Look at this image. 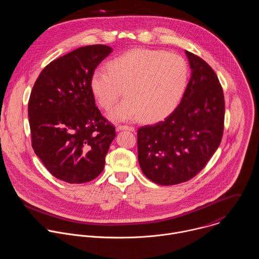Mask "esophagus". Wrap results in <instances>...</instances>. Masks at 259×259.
Returning <instances> with one entry per match:
<instances>
[{
  "mask_svg": "<svg viewBox=\"0 0 259 259\" xmlns=\"http://www.w3.org/2000/svg\"><path fill=\"white\" fill-rule=\"evenodd\" d=\"M117 130H118V131L128 130V131L133 132V131H134V127H130V126H127V125H120V126H118V127H117Z\"/></svg>",
  "mask_w": 259,
  "mask_h": 259,
  "instance_id": "esophagus-1",
  "label": "esophagus"
}]
</instances>
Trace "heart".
<instances>
[{"label":"heart","instance_id":"heart-1","mask_svg":"<svg viewBox=\"0 0 259 259\" xmlns=\"http://www.w3.org/2000/svg\"><path fill=\"white\" fill-rule=\"evenodd\" d=\"M96 69L90 79L91 92L103 109L126 97L108 117L113 121L139 119L157 123L179 104L189 82V65L181 56L163 50L134 49Z\"/></svg>","mask_w":259,"mask_h":259}]
</instances>
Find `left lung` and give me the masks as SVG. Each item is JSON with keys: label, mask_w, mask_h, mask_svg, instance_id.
<instances>
[{"label": "left lung", "mask_w": 259, "mask_h": 259, "mask_svg": "<svg viewBox=\"0 0 259 259\" xmlns=\"http://www.w3.org/2000/svg\"><path fill=\"white\" fill-rule=\"evenodd\" d=\"M192 77L174 112L137 131L138 162L143 174L160 186L195 177L218 149L224 134L225 96L211 66L186 51Z\"/></svg>", "instance_id": "1"}]
</instances>
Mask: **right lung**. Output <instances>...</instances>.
<instances>
[{"mask_svg": "<svg viewBox=\"0 0 259 259\" xmlns=\"http://www.w3.org/2000/svg\"><path fill=\"white\" fill-rule=\"evenodd\" d=\"M113 49L91 45L50 62L28 100L31 146L47 170L68 183H85L103 170L115 127L100 113L90 89L97 65Z\"/></svg>", "mask_w": 259, "mask_h": 259, "instance_id": "1", "label": "right lung"}]
</instances>
